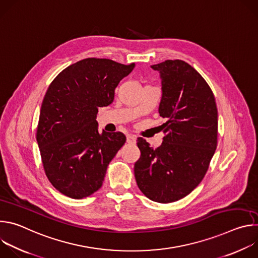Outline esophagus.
<instances>
[{
  "mask_svg": "<svg viewBox=\"0 0 258 258\" xmlns=\"http://www.w3.org/2000/svg\"><path fill=\"white\" fill-rule=\"evenodd\" d=\"M137 141V137L134 136V135H127L126 136V142L128 144H135Z\"/></svg>",
  "mask_w": 258,
  "mask_h": 258,
  "instance_id": "34e87169",
  "label": "esophagus"
}]
</instances>
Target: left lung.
<instances>
[{"instance_id": "1", "label": "left lung", "mask_w": 258, "mask_h": 258, "mask_svg": "<svg viewBox=\"0 0 258 258\" xmlns=\"http://www.w3.org/2000/svg\"><path fill=\"white\" fill-rule=\"evenodd\" d=\"M151 68L160 75L165 136L157 149L138 138L141 156L134 170L146 197L170 203L189 195L208 169L217 144V108L211 89L187 62L166 60Z\"/></svg>"}]
</instances>
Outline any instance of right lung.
I'll return each mask as SVG.
<instances>
[{
	"mask_svg": "<svg viewBox=\"0 0 258 258\" xmlns=\"http://www.w3.org/2000/svg\"><path fill=\"white\" fill-rule=\"evenodd\" d=\"M135 68L110 59L87 58L62 70L44 97L36 141L46 175L62 194L82 199L98 191L107 166L125 143L120 133L98 131L99 107Z\"/></svg>",
	"mask_w": 258,
	"mask_h": 258,
	"instance_id": "right-lung-1",
	"label": "right lung"
}]
</instances>
